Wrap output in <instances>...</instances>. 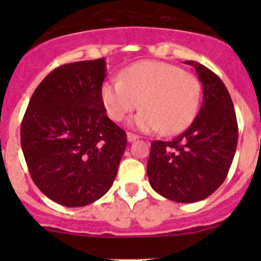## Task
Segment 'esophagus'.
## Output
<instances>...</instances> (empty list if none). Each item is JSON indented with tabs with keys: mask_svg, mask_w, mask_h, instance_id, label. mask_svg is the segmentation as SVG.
Returning a JSON list of instances; mask_svg holds the SVG:
<instances>
[{
	"mask_svg": "<svg viewBox=\"0 0 261 261\" xmlns=\"http://www.w3.org/2000/svg\"><path fill=\"white\" fill-rule=\"evenodd\" d=\"M139 138H140V136L135 135V134H133V133H127V140H128V143H133V141L138 140Z\"/></svg>",
	"mask_w": 261,
	"mask_h": 261,
	"instance_id": "1",
	"label": "esophagus"
}]
</instances>
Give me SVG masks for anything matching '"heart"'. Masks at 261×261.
<instances>
[{"mask_svg":"<svg viewBox=\"0 0 261 261\" xmlns=\"http://www.w3.org/2000/svg\"><path fill=\"white\" fill-rule=\"evenodd\" d=\"M101 97L107 115L120 122L143 107L131 123L145 133L160 130L174 135L196 116L201 84L193 74L165 62L144 60L130 65L120 80L105 82Z\"/></svg>","mask_w":261,"mask_h":261,"instance_id":"heart-1","label":"heart"}]
</instances>
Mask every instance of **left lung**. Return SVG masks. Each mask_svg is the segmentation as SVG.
<instances>
[{"label": "left lung", "instance_id": "1", "mask_svg": "<svg viewBox=\"0 0 261 261\" xmlns=\"http://www.w3.org/2000/svg\"><path fill=\"white\" fill-rule=\"evenodd\" d=\"M203 87V102L187 130L170 141L154 140L147 177L155 192L179 203L198 202L223 183L238 146L239 127L227 88L201 63L188 60Z\"/></svg>", "mask_w": 261, "mask_h": 261}]
</instances>
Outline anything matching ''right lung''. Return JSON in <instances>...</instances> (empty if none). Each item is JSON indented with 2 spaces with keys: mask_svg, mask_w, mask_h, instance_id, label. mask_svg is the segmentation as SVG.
Returning <instances> with one entry per match:
<instances>
[{
  "mask_svg": "<svg viewBox=\"0 0 261 261\" xmlns=\"http://www.w3.org/2000/svg\"><path fill=\"white\" fill-rule=\"evenodd\" d=\"M105 58L69 63L36 87L21 122L31 179L62 206L82 207L114 183L126 133L106 115L101 97Z\"/></svg>",
  "mask_w": 261,
  "mask_h": 261,
  "instance_id": "1",
  "label": "right lung"
}]
</instances>
